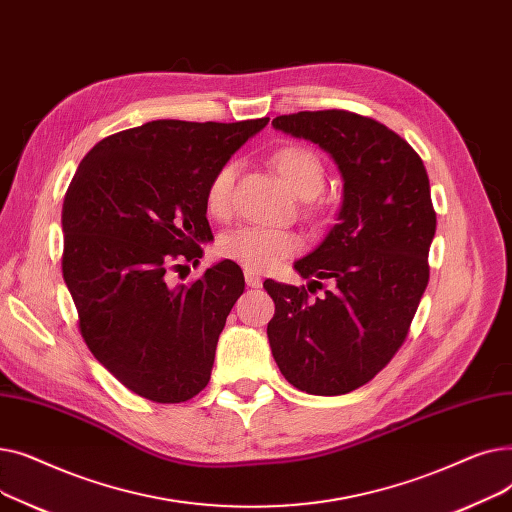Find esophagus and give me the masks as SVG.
Here are the masks:
<instances>
[{
	"instance_id": "obj_1",
	"label": "esophagus",
	"mask_w": 512,
	"mask_h": 512,
	"mask_svg": "<svg viewBox=\"0 0 512 512\" xmlns=\"http://www.w3.org/2000/svg\"><path fill=\"white\" fill-rule=\"evenodd\" d=\"M245 282L251 288H259L261 286V278L257 274H253V272H245Z\"/></svg>"
}]
</instances>
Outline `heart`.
<instances>
[{
    "instance_id": "1",
    "label": "heart",
    "mask_w": 512,
    "mask_h": 512,
    "mask_svg": "<svg viewBox=\"0 0 512 512\" xmlns=\"http://www.w3.org/2000/svg\"><path fill=\"white\" fill-rule=\"evenodd\" d=\"M272 166L286 180L294 195L305 199L309 218L324 211V201L317 195L326 184V168L321 157L307 145H284L272 153ZM238 174L236 161H224L215 170L205 188V209L213 220H228L232 213L234 180ZM303 249V238L292 230L242 226L226 232L218 240L222 257L245 267L247 272L263 274L274 270L284 259Z\"/></svg>"
}]
</instances>
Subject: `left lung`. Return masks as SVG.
<instances>
[{
    "label": "left lung",
    "mask_w": 512,
    "mask_h": 512,
    "mask_svg": "<svg viewBox=\"0 0 512 512\" xmlns=\"http://www.w3.org/2000/svg\"><path fill=\"white\" fill-rule=\"evenodd\" d=\"M272 124L328 151L344 178L338 224L294 263L311 284L263 282L276 303L267 324L272 355L284 378L307 394L353 392L405 344L427 288L436 234L429 178L417 151L373 118L321 110ZM319 279H332L335 290L309 300Z\"/></svg>",
    "instance_id": "obj_1"
}]
</instances>
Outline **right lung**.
<instances>
[{
    "mask_svg": "<svg viewBox=\"0 0 512 512\" xmlns=\"http://www.w3.org/2000/svg\"><path fill=\"white\" fill-rule=\"evenodd\" d=\"M270 118L153 120L110 134L80 161L62 207V274L93 357L130 392L184 402L209 382L226 317L245 290L234 261L170 284L211 240V174Z\"/></svg>",
    "mask_w": 512,
    "mask_h": 512,
    "instance_id": "obj_1",
    "label": "right lung"
}]
</instances>
